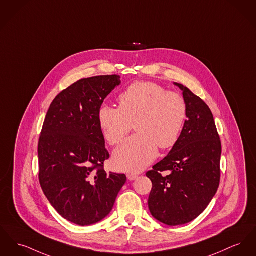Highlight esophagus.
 Instances as JSON below:
<instances>
[{
    "mask_svg": "<svg viewBox=\"0 0 256 256\" xmlns=\"http://www.w3.org/2000/svg\"><path fill=\"white\" fill-rule=\"evenodd\" d=\"M126 177H128V179L130 180H134L138 178V176L136 174H134V173H128L126 175Z\"/></svg>",
    "mask_w": 256,
    "mask_h": 256,
    "instance_id": "1",
    "label": "esophagus"
}]
</instances>
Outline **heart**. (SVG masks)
<instances>
[{
    "mask_svg": "<svg viewBox=\"0 0 256 256\" xmlns=\"http://www.w3.org/2000/svg\"><path fill=\"white\" fill-rule=\"evenodd\" d=\"M119 107L100 106L98 124L106 141L117 145L136 126L137 134L115 150L117 169L139 172L162 150L174 147L186 120L188 109L180 94L169 92L154 82H136L118 98Z\"/></svg>",
    "mask_w": 256,
    "mask_h": 256,
    "instance_id": "b5f03b06",
    "label": "heart"
}]
</instances>
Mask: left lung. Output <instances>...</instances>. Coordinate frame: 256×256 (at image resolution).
Listing matches in <instances>:
<instances>
[{
	"label": "left lung",
	"mask_w": 256,
	"mask_h": 256,
	"mask_svg": "<svg viewBox=\"0 0 256 256\" xmlns=\"http://www.w3.org/2000/svg\"><path fill=\"white\" fill-rule=\"evenodd\" d=\"M174 84L182 92L186 120L177 144L146 174L152 182L150 214L170 226L190 222L210 204L220 186L222 156L209 106L184 85Z\"/></svg>",
	"instance_id": "8db88e82"
}]
</instances>
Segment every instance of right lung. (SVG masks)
<instances>
[{
	"label": "right lung",
	"instance_id": "right-lung-1",
	"mask_svg": "<svg viewBox=\"0 0 256 256\" xmlns=\"http://www.w3.org/2000/svg\"><path fill=\"white\" fill-rule=\"evenodd\" d=\"M120 84L119 76L78 80L49 107L38 141V179L48 201L77 226L94 224L112 210L124 174L104 169L109 158L98 109Z\"/></svg>",
	"mask_w": 256,
	"mask_h": 256
}]
</instances>
